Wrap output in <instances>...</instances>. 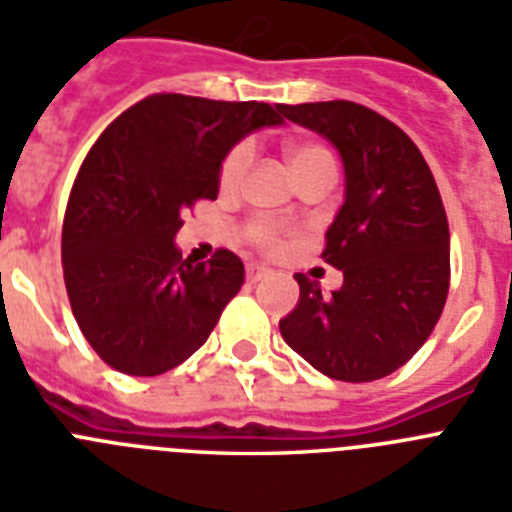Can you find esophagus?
Wrapping results in <instances>:
<instances>
[{"label":"esophagus","mask_w":512,"mask_h":512,"mask_svg":"<svg viewBox=\"0 0 512 512\" xmlns=\"http://www.w3.org/2000/svg\"><path fill=\"white\" fill-rule=\"evenodd\" d=\"M268 273H270V268H265V265H260V263H249L247 265V281H252V284L263 281Z\"/></svg>","instance_id":"obj_1"}]
</instances>
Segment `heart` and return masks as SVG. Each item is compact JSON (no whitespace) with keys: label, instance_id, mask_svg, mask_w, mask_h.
<instances>
[{"label":"heart","instance_id":"obj_1","mask_svg":"<svg viewBox=\"0 0 512 512\" xmlns=\"http://www.w3.org/2000/svg\"><path fill=\"white\" fill-rule=\"evenodd\" d=\"M255 160V147L249 141H239L231 152L226 155L223 165H220V189L234 191L242 186L244 176H247L249 165ZM286 160H289V168H292L294 178H299L307 170L318 168V165H334L331 155L326 149L318 147V144H292L286 147ZM247 239L255 244L257 249L263 252H273V249L281 247V228L270 220H255L252 226L247 228Z\"/></svg>","mask_w":512,"mask_h":512}]
</instances>
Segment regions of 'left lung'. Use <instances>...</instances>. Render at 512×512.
I'll use <instances>...</instances> for the list:
<instances>
[{"mask_svg": "<svg viewBox=\"0 0 512 512\" xmlns=\"http://www.w3.org/2000/svg\"><path fill=\"white\" fill-rule=\"evenodd\" d=\"M344 162V202L323 260L344 284L323 294L297 273L299 302L278 321L284 342L336 381H376L410 360L434 331L450 289V226L413 139L355 102L284 105Z\"/></svg>", "mask_w": 512, "mask_h": 512, "instance_id": "1", "label": "left lung"}]
</instances>
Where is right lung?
Segmentation results:
<instances>
[{
	"label": "right lung",
	"instance_id": "1",
	"mask_svg": "<svg viewBox=\"0 0 512 512\" xmlns=\"http://www.w3.org/2000/svg\"><path fill=\"white\" fill-rule=\"evenodd\" d=\"M284 123V105L152 94L102 131L62 223V273L86 342L110 368L160 376L207 342L244 284L242 260L181 257V213L215 199L234 144Z\"/></svg>",
	"mask_w": 512,
	"mask_h": 512
}]
</instances>
